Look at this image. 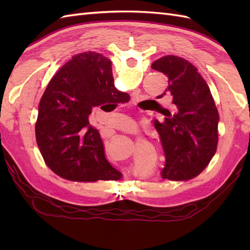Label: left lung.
<instances>
[{"label":"left lung","mask_w":250,"mask_h":250,"mask_svg":"<svg viewBox=\"0 0 250 250\" xmlns=\"http://www.w3.org/2000/svg\"><path fill=\"white\" fill-rule=\"evenodd\" d=\"M151 67L167 76L166 91L172 94L174 104L173 110L163 109V122L155 121L166 155L162 178L191 179L203 171L216 152L218 110L208 84L189 61L168 55Z\"/></svg>","instance_id":"obj_1"}]
</instances>
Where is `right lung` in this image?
<instances>
[{"instance_id": "1", "label": "right lung", "mask_w": 250, "mask_h": 250, "mask_svg": "<svg viewBox=\"0 0 250 250\" xmlns=\"http://www.w3.org/2000/svg\"><path fill=\"white\" fill-rule=\"evenodd\" d=\"M129 100L115 88L107 58L94 51L72 57L51 78L39 105L35 136L49 168L73 182L119 179L89 116L97 106L113 110Z\"/></svg>"}]
</instances>
